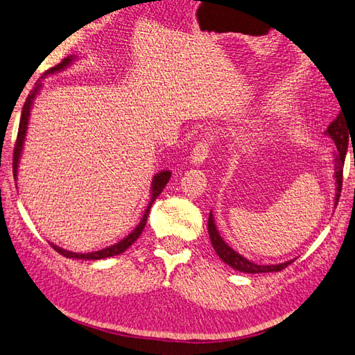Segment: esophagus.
I'll return each mask as SVG.
<instances>
[{
	"label": "esophagus",
	"mask_w": 355,
	"mask_h": 355,
	"mask_svg": "<svg viewBox=\"0 0 355 355\" xmlns=\"http://www.w3.org/2000/svg\"><path fill=\"white\" fill-rule=\"evenodd\" d=\"M211 142H213L211 136H204L198 140L191 154V160L193 164H201L205 159L209 157Z\"/></svg>",
	"instance_id": "esophagus-1"
}]
</instances>
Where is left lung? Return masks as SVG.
Listing matches in <instances>:
<instances>
[{"mask_svg": "<svg viewBox=\"0 0 355 355\" xmlns=\"http://www.w3.org/2000/svg\"><path fill=\"white\" fill-rule=\"evenodd\" d=\"M345 114H339L331 123L328 125L327 135L334 140L337 153H336V159H334V171H336V205L339 202L340 198V191H342V183H343V163H345V155L346 151H348V145L351 144L354 148V139L351 131L346 125L345 122ZM209 234H210V241L213 248H215L216 254L220 257V260L227 263L228 266H232L236 270L245 272V274H263V272H278L283 270L284 268H287L293 263V260L291 261H284L279 263V265H257V263H252L250 260H246L245 257H242L241 254H237L233 248L224 242V239L220 237V234L218 233L215 220H213V215L210 213L209 216Z\"/></svg>", "mask_w": 355, "mask_h": 355, "instance_id": "left-lung-1", "label": "left lung"}]
</instances>
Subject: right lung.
Listing matches in <instances>:
<instances>
[{
    "label": "right lung",
    "mask_w": 355,
    "mask_h": 355,
    "mask_svg": "<svg viewBox=\"0 0 355 355\" xmlns=\"http://www.w3.org/2000/svg\"><path fill=\"white\" fill-rule=\"evenodd\" d=\"M73 60V55H68L66 59H63L59 64L53 66V68H49L44 76H48V73H53V72H59L62 69H64L66 66L71 64ZM40 89V85H36V87L31 90L30 95L27 96L26 103H24V107H22V113H21V121H19V128H18V137H16V144H15V150H13V177H15V181H16V174H18V164H19V157H21V151H22V146H24V139H26V131H27V123H28V116H30V109H31V104H33V100H35L36 94L39 92ZM171 178V172L169 171H162L159 172L157 175H155L153 178V184H151V201L150 204H148V207L144 213L142 219H140V222L137 224V227L131 232L127 237H123L121 242L114 243L112 246H109V248H104V250H100V251H94V252H87V254H77V252H71V251H66L63 248H59L57 245H53V248L62 254L63 257L66 259H85V260H101V259H107V257H112V255H118L121 252L125 251L127 248H130L131 245H133L137 237L142 234L144 228L146 225V219H148V213H150V209L151 205L154 204L155 198H157L162 191L164 189V186L168 184V181Z\"/></svg>",
    "instance_id": "1"
}]
</instances>
